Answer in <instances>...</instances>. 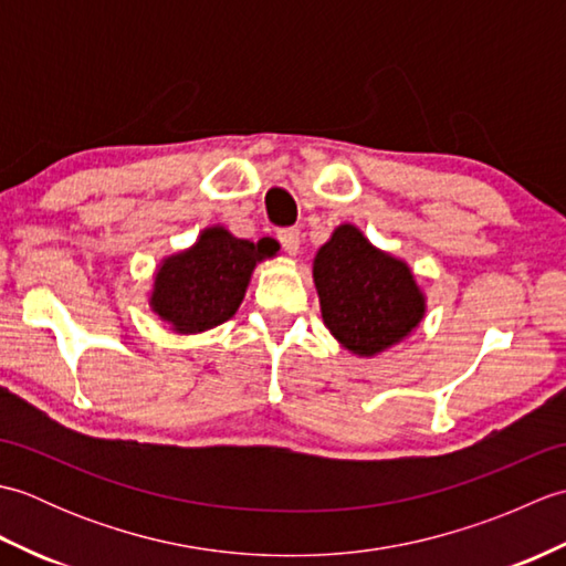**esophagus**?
Returning a JSON list of instances; mask_svg holds the SVG:
<instances>
[{
	"instance_id": "obj_1",
	"label": "esophagus",
	"mask_w": 566,
	"mask_h": 566,
	"mask_svg": "<svg viewBox=\"0 0 566 566\" xmlns=\"http://www.w3.org/2000/svg\"><path fill=\"white\" fill-rule=\"evenodd\" d=\"M280 243L284 248L286 255H296L298 252V245H302V233H298V228H284V231H280Z\"/></svg>"
}]
</instances>
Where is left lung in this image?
Here are the masks:
<instances>
[{
	"label": "left lung",
	"instance_id": "8db88e82",
	"mask_svg": "<svg viewBox=\"0 0 566 566\" xmlns=\"http://www.w3.org/2000/svg\"><path fill=\"white\" fill-rule=\"evenodd\" d=\"M314 284L323 323L357 357L399 345L426 316V294L411 268L371 245L353 223H340L318 248Z\"/></svg>",
	"mask_w": 566,
	"mask_h": 566
}]
</instances>
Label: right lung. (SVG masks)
Instances as JSON below:
<instances>
[{
  "instance_id": "1",
  "label": "right lung",
  "mask_w": 566,
  "mask_h": 566,
  "mask_svg": "<svg viewBox=\"0 0 566 566\" xmlns=\"http://www.w3.org/2000/svg\"><path fill=\"white\" fill-rule=\"evenodd\" d=\"M274 252L272 240L250 243L223 226L203 228L195 245L158 264L148 298L150 311L182 335L221 326L243 304L258 262Z\"/></svg>"
}]
</instances>
